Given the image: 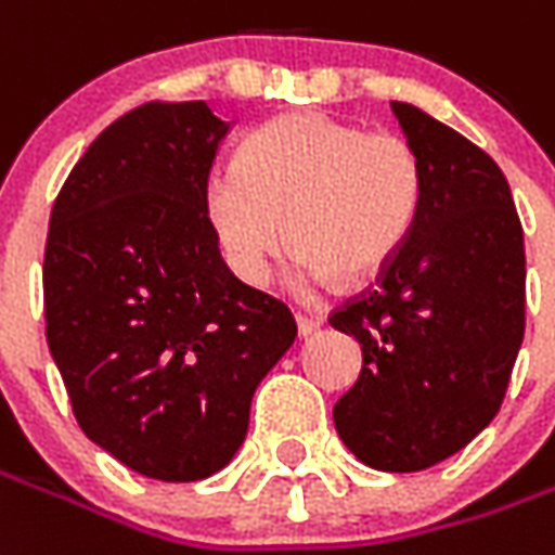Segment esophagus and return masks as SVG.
Masks as SVG:
<instances>
[{"label": "esophagus", "mask_w": 555, "mask_h": 555, "mask_svg": "<svg viewBox=\"0 0 555 555\" xmlns=\"http://www.w3.org/2000/svg\"><path fill=\"white\" fill-rule=\"evenodd\" d=\"M321 324H324V321H321V315H312V312H297V331H300V336L315 333Z\"/></svg>", "instance_id": "34e87169"}]
</instances>
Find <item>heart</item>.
<instances>
[{
    "label": "heart",
    "instance_id": "1",
    "mask_svg": "<svg viewBox=\"0 0 555 555\" xmlns=\"http://www.w3.org/2000/svg\"><path fill=\"white\" fill-rule=\"evenodd\" d=\"M424 183V158L409 138L304 111L255 131L237 168L207 180L204 210L249 285L273 276L288 237L309 273L358 282L385 270L412 237Z\"/></svg>",
    "mask_w": 555,
    "mask_h": 555
}]
</instances>
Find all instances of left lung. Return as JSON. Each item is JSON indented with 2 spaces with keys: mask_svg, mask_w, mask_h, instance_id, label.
<instances>
[{
  "mask_svg": "<svg viewBox=\"0 0 555 555\" xmlns=\"http://www.w3.org/2000/svg\"><path fill=\"white\" fill-rule=\"evenodd\" d=\"M393 114L424 158V204L375 285L331 312L363 351L333 424L360 463L421 472L466 448L505 399L526 331V249L493 158L412 104Z\"/></svg>",
  "mask_w": 555,
  "mask_h": 555,
  "instance_id": "obj_1",
  "label": "left lung"
}]
</instances>
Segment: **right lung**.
<instances>
[{"label":"right lung","instance_id":"obj_1","mask_svg":"<svg viewBox=\"0 0 555 555\" xmlns=\"http://www.w3.org/2000/svg\"><path fill=\"white\" fill-rule=\"evenodd\" d=\"M207 102H146L89 143L53 201L44 321L77 424L122 466L201 480L246 439L255 387L297 336L240 282L204 210Z\"/></svg>","mask_w":555,"mask_h":555}]
</instances>
